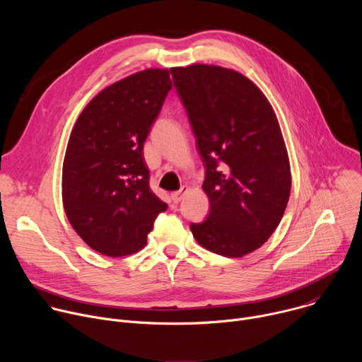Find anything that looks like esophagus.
<instances>
[{
	"label": "esophagus",
	"mask_w": 362,
	"mask_h": 362,
	"mask_svg": "<svg viewBox=\"0 0 362 362\" xmlns=\"http://www.w3.org/2000/svg\"><path fill=\"white\" fill-rule=\"evenodd\" d=\"M187 192V187L186 186H183L180 190H177V192H173L172 194H170V197H172V202L173 203H179L182 199H183V196H185V193Z\"/></svg>",
	"instance_id": "1"
}]
</instances>
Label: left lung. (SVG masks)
<instances>
[{
	"instance_id": "8db88e82",
	"label": "left lung",
	"mask_w": 362,
	"mask_h": 362,
	"mask_svg": "<svg viewBox=\"0 0 362 362\" xmlns=\"http://www.w3.org/2000/svg\"><path fill=\"white\" fill-rule=\"evenodd\" d=\"M204 165L206 221L192 223L199 245L240 257L278 228L291 193L288 153L267 97L249 78L218 66L170 70Z\"/></svg>"
}]
</instances>
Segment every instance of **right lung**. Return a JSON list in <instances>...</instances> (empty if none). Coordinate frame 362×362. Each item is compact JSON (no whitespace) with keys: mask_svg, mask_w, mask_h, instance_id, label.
<instances>
[{"mask_svg":"<svg viewBox=\"0 0 362 362\" xmlns=\"http://www.w3.org/2000/svg\"><path fill=\"white\" fill-rule=\"evenodd\" d=\"M148 69L98 93L71 132L63 163V203L73 229L94 250L126 256L147 242L168 209L150 190L143 144L172 81Z\"/></svg>","mask_w":362,"mask_h":362,"instance_id":"1","label":"right lung"}]
</instances>
